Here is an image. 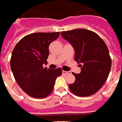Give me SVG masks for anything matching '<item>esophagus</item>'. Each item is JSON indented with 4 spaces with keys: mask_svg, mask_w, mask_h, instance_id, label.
Returning a JSON list of instances; mask_svg holds the SVG:
<instances>
[{
    "mask_svg": "<svg viewBox=\"0 0 122 122\" xmlns=\"http://www.w3.org/2000/svg\"><path fill=\"white\" fill-rule=\"evenodd\" d=\"M62 73H63V74H71V71H63Z\"/></svg>",
    "mask_w": 122,
    "mask_h": 122,
    "instance_id": "1",
    "label": "esophagus"
}]
</instances>
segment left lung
I'll return each mask as SVG.
<instances>
[{"instance_id": "left-lung-1", "label": "left lung", "mask_w": 122, "mask_h": 122, "mask_svg": "<svg viewBox=\"0 0 122 122\" xmlns=\"http://www.w3.org/2000/svg\"><path fill=\"white\" fill-rule=\"evenodd\" d=\"M61 35L73 46L75 61L81 64V73L72 72L75 81L68 85L71 91L79 97L96 93L107 81L112 67L107 45L96 33L85 29L62 31Z\"/></svg>"}]
</instances>
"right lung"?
Segmentation results:
<instances>
[{"label":"right lung","mask_w":122,"mask_h":122,"mask_svg":"<svg viewBox=\"0 0 122 122\" xmlns=\"http://www.w3.org/2000/svg\"><path fill=\"white\" fill-rule=\"evenodd\" d=\"M60 32L34 33L23 37L14 48L10 68L18 85L34 98H45L51 93L56 78L62 71L44 68L49 56V46Z\"/></svg>","instance_id":"right-lung-1"}]
</instances>
